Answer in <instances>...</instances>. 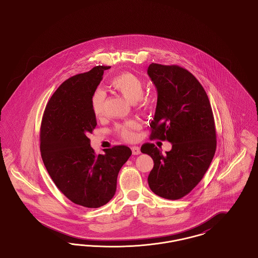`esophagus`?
I'll use <instances>...</instances> for the list:
<instances>
[{"mask_svg": "<svg viewBox=\"0 0 258 258\" xmlns=\"http://www.w3.org/2000/svg\"><path fill=\"white\" fill-rule=\"evenodd\" d=\"M132 151H133V154H134V155H139V154L141 153L140 148L137 147V146H134V147H132Z\"/></svg>", "mask_w": 258, "mask_h": 258, "instance_id": "1", "label": "esophagus"}]
</instances>
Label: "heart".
I'll return each mask as SVG.
<instances>
[{
    "instance_id": "b5f03b06",
    "label": "heart",
    "mask_w": 258,
    "mask_h": 258,
    "mask_svg": "<svg viewBox=\"0 0 258 258\" xmlns=\"http://www.w3.org/2000/svg\"><path fill=\"white\" fill-rule=\"evenodd\" d=\"M110 86L122 94L124 98L131 102H136L141 99L144 95V82L135 74L123 73L114 76L110 80ZM105 94L102 90H96L91 97V107L96 117H101L104 109ZM137 128V123L134 121H128L119 123L115 126V133L124 140L131 141L135 138V130Z\"/></svg>"
}]
</instances>
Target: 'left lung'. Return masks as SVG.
<instances>
[{
  "instance_id": "8db88e82",
  "label": "left lung",
  "mask_w": 258,
  "mask_h": 258,
  "mask_svg": "<svg viewBox=\"0 0 258 258\" xmlns=\"http://www.w3.org/2000/svg\"><path fill=\"white\" fill-rule=\"evenodd\" d=\"M147 73L158 91L150 138L172 144L166 155L153 143L142 145L141 152L154 160L148 184L157 196L176 200L208 170L217 148L214 115L204 88L185 69L153 62Z\"/></svg>"
}]
</instances>
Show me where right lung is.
<instances>
[{"mask_svg": "<svg viewBox=\"0 0 258 258\" xmlns=\"http://www.w3.org/2000/svg\"><path fill=\"white\" fill-rule=\"evenodd\" d=\"M110 67L97 66L66 80L52 95L40 125V153L56 186L72 202L98 208L114 197L132 150L119 145L96 155L88 136L97 125L91 97Z\"/></svg>", "mask_w": 258, "mask_h": 258, "instance_id": "obj_1", "label": "right lung"}]
</instances>
